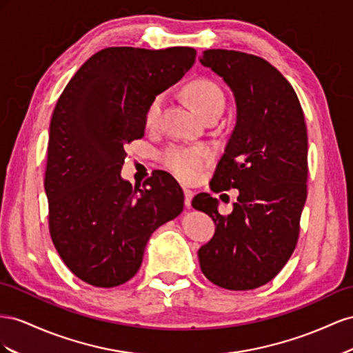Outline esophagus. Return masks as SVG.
Returning <instances> with one entry per match:
<instances>
[{
  "mask_svg": "<svg viewBox=\"0 0 353 353\" xmlns=\"http://www.w3.org/2000/svg\"><path fill=\"white\" fill-rule=\"evenodd\" d=\"M192 198H194V192L190 189H185V205L189 208L190 204H192Z\"/></svg>",
  "mask_w": 353,
  "mask_h": 353,
  "instance_id": "obj_1",
  "label": "esophagus"
}]
</instances>
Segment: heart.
<instances>
[{"label":"heart","mask_w":353,"mask_h":353,"mask_svg":"<svg viewBox=\"0 0 353 353\" xmlns=\"http://www.w3.org/2000/svg\"><path fill=\"white\" fill-rule=\"evenodd\" d=\"M186 96L190 103L198 112L205 117L210 112L223 109V93L213 81L205 78H198L190 81L186 88ZM165 96L157 94L146 109L145 124L146 127L152 128L158 124V119L163 110ZM211 154L207 146H171L164 152V164L173 171V173L183 182H195L199 177V173L208 164Z\"/></svg>","instance_id":"heart-1"}]
</instances>
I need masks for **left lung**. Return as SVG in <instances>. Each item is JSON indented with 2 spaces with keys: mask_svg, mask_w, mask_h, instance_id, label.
<instances>
[{
  "mask_svg": "<svg viewBox=\"0 0 353 353\" xmlns=\"http://www.w3.org/2000/svg\"><path fill=\"white\" fill-rule=\"evenodd\" d=\"M199 62L232 90L236 123L211 190L238 189L232 213H219L210 194L192 199L216 225L198 250L211 283L234 291L274 279L297 245L307 195V130L294 88L265 59L235 50H207Z\"/></svg>",
  "mask_w": 353,
  "mask_h": 353,
  "instance_id": "left-lung-1",
  "label": "left lung"
}]
</instances>
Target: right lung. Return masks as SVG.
I'll return each mask as SVG.
<instances>
[{
  "instance_id": "add662e5",
  "label": "right lung",
  "mask_w": 353,
  "mask_h": 353,
  "mask_svg": "<svg viewBox=\"0 0 353 353\" xmlns=\"http://www.w3.org/2000/svg\"><path fill=\"white\" fill-rule=\"evenodd\" d=\"M190 47H109L90 57L60 94L50 123L48 228L63 263L84 283L110 288L132 279L155 230L177 217L185 196L157 171L133 188L121 177L125 145L145 136L157 94L195 63Z\"/></svg>"
}]
</instances>
